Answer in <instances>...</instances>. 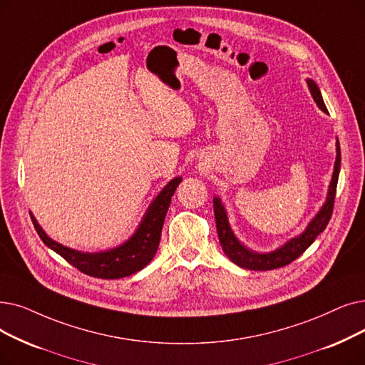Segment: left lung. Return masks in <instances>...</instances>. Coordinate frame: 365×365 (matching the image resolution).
<instances>
[{"instance_id":"obj_1","label":"left lung","mask_w":365,"mask_h":365,"mask_svg":"<svg viewBox=\"0 0 365 365\" xmlns=\"http://www.w3.org/2000/svg\"><path fill=\"white\" fill-rule=\"evenodd\" d=\"M307 86L312 93V97L324 113H328L325 107V103L322 100V93L312 78H307ZM336 163H334V171H332V178L328 186V194L321 210L314 215V217L309 222L306 230L297 237H292L280 247L272 250V252H257L252 250L247 246H245L239 239H237L228 220L227 210L222 204L219 197L213 198V209H215V219H216V228H217V237L222 246V250L225 252V255L235 264L242 268H247V270L255 272H265V270H274V268H280L291 264L294 259H297L301 253H303L328 225V222L332 215V207H334V198H336V189H337V180L340 173V164H341V153H340V143L339 138L336 140Z\"/></svg>"}]
</instances>
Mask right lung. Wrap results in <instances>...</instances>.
<instances>
[{
    "mask_svg": "<svg viewBox=\"0 0 365 365\" xmlns=\"http://www.w3.org/2000/svg\"><path fill=\"white\" fill-rule=\"evenodd\" d=\"M180 182L182 178H174L170 180L149 204L143 219L130 239L108 250L82 252L67 247L52 240L40 227L34 215H31V219H33L34 228L44 245L74 265L77 270L98 279H120L143 270L153 259L158 246H160L161 231L171 197Z\"/></svg>",
    "mask_w": 365,
    "mask_h": 365,
    "instance_id": "add662e5",
    "label": "right lung"
}]
</instances>
